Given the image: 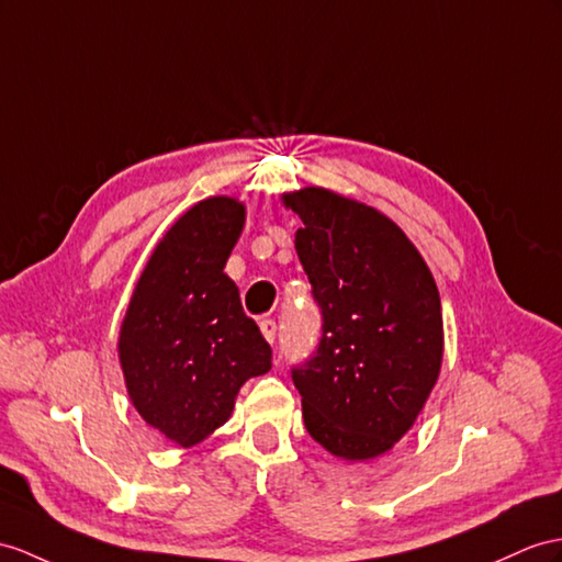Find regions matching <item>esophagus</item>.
<instances>
[{"mask_svg": "<svg viewBox=\"0 0 562 562\" xmlns=\"http://www.w3.org/2000/svg\"><path fill=\"white\" fill-rule=\"evenodd\" d=\"M259 328H262V336L273 344V338H277V322L273 319H262L259 322Z\"/></svg>", "mask_w": 562, "mask_h": 562, "instance_id": "1", "label": "esophagus"}]
</instances>
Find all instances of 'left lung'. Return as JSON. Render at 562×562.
Returning a JSON list of instances; mask_svg holds the SVG:
<instances>
[{
    "label": "left lung",
    "instance_id": "1",
    "mask_svg": "<svg viewBox=\"0 0 562 562\" xmlns=\"http://www.w3.org/2000/svg\"><path fill=\"white\" fill-rule=\"evenodd\" d=\"M281 202L303 218L295 250L324 319L314 358L293 369L305 427L336 458L374 460L413 429L439 381V289L379 210L317 186Z\"/></svg>",
    "mask_w": 562,
    "mask_h": 562
}]
</instances>
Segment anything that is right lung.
Here are the masks:
<instances>
[{"instance_id": "add662e5", "label": "right lung", "mask_w": 562, "mask_h": 562, "mask_svg": "<svg viewBox=\"0 0 562 562\" xmlns=\"http://www.w3.org/2000/svg\"><path fill=\"white\" fill-rule=\"evenodd\" d=\"M243 226L236 198L193 204L149 255L121 322L128 398L149 427L183 448L226 424L245 381L271 369V348L224 273Z\"/></svg>"}]
</instances>
